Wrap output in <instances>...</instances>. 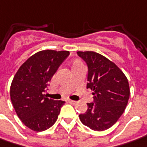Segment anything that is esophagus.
Segmentation results:
<instances>
[{
	"label": "esophagus",
	"instance_id": "1",
	"mask_svg": "<svg viewBox=\"0 0 147 147\" xmlns=\"http://www.w3.org/2000/svg\"><path fill=\"white\" fill-rule=\"evenodd\" d=\"M67 101H68V103H70V104H71V105H75V104L76 103L75 100H68Z\"/></svg>",
	"mask_w": 147,
	"mask_h": 147
}]
</instances>
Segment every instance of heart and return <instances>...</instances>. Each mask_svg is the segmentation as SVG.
Instances as JSON below:
<instances>
[{
    "mask_svg": "<svg viewBox=\"0 0 147 147\" xmlns=\"http://www.w3.org/2000/svg\"><path fill=\"white\" fill-rule=\"evenodd\" d=\"M80 64H82V63L79 60H75L72 62V63H71V68L74 67H76V66L80 65Z\"/></svg>",
    "mask_w": 147,
    "mask_h": 147,
    "instance_id": "1",
    "label": "heart"
}]
</instances>
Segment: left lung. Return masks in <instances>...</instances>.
Wrapping results in <instances>:
<instances>
[{"mask_svg": "<svg viewBox=\"0 0 147 147\" xmlns=\"http://www.w3.org/2000/svg\"><path fill=\"white\" fill-rule=\"evenodd\" d=\"M86 62L87 88L92 90L93 102L88 103L85 113L80 114L84 125L96 131L110 128L122 115L129 98L128 80L113 62L94 51H78Z\"/></svg>", "mask_w": 147, "mask_h": 147, "instance_id": "left-lung-1", "label": "left lung"}]
</instances>
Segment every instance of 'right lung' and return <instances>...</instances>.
<instances>
[{
    "mask_svg": "<svg viewBox=\"0 0 147 147\" xmlns=\"http://www.w3.org/2000/svg\"><path fill=\"white\" fill-rule=\"evenodd\" d=\"M69 51L45 50L35 53L19 67L10 86V99L22 122L40 132L55 123L65 101L54 100L44 94L59 67Z\"/></svg>",
    "mask_w": 147,
    "mask_h": 147,
    "instance_id": "right-lung-1",
    "label": "right lung"
}]
</instances>
